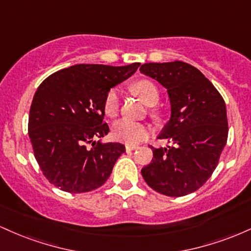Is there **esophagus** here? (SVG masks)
I'll list each match as a JSON object with an SVG mask.
<instances>
[{"mask_svg":"<svg viewBox=\"0 0 251 251\" xmlns=\"http://www.w3.org/2000/svg\"><path fill=\"white\" fill-rule=\"evenodd\" d=\"M135 149H138L137 145H132V144H127V145H126V150H127V151H131V150Z\"/></svg>","mask_w":251,"mask_h":251,"instance_id":"34e87169","label":"esophagus"}]
</instances>
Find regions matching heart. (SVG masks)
<instances>
[{
    "instance_id": "b5f03b06",
    "label": "heart",
    "mask_w": 251,
    "mask_h": 251,
    "mask_svg": "<svg viewBox=\"0 0 251 251\" xmlns=\"http://www.w3.org/2000/svg\"><path fill=\"white\" fill-rule=\"evenodd\" d=\"M132 88H133L134 93L143 100V102L149 106L154 105L159 99V91H158L157 86L150 80H139V81L133 83ZM118 109H119V93L116 88H112L109 89L105 97L103 111H105L106 116L116 117ZM112 133H113V137L120 142L137 144L142 142L148 135V128L140 123L132 122L128 119H122L114 124Z\"/></svg>"
}]
</instances>
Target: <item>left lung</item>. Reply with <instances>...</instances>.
I'll return each instance as SVG.
<instances>
[{
	"label": "left lung",
	"mask_w": 251,
	"mask_h": 251,
	"mask_svg": "<svg viewBox=\"0 0 251 251\" xmlns=\"http://www.w3.org/2000/svg\"><path fill=\"white\" fill-rule=\"evenodd\" d=\"M139 71L168 89L171 106L158 135L171 145L151 148L153 159L142 169L143 178L169 197L191 194L209 179L226 144V102L204 74L186 62L144 63Z\"/></svg>",
	"instance_id": "left-lung-1"
}]
</instances>
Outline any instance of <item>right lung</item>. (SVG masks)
I'll return each mask as SVG.
<instances>
[{"instance_id":"1","label":"right lung","mask_w":251,"mask_h":251,"mask_svg":"<svg viewBox=\"0 0 251 251\" xmlns=\"http://www.w3.org/2000/svg\"><path fill=\"white\" fill-rule=\"evenodd\" d=\"M139 66L82 63L43 80L30 106L28 134L50 183L62 191L81 194L108 179L125 146L101 142L109 132L102 123L103 101L109 89L128 79Z\"/></svg>"}]
</instances>
